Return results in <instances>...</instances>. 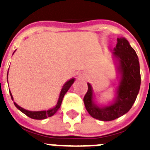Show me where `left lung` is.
I'll return each mask as SVG.
<instances>
[{
    "instance_id": "obj_1",
    "label": "left lung",
    "mask_w": 150,
    "mask_h": 150,
    "mask_svg": "<svg viewBox=\"0 0 150 150\" xmlns=\"http://www.w3.org/2000/svg\"><path fill=\"white\" fill-rule=\"evenodd\" d=\"M112 55L117 60V69L120 74L114 101L101 107L95 104L90 83H88V91L83 98L85 107L90 116L101 121H112L128 112L137 98L140 87L138 57L125 38H117Z\"/></svg>"
}]
</instances>
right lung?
<instances>
[{"mask_svg": "<svg viewBox=\"0 0 150 150\" xmlns=\"http://www.w3.org/2000/svg\"><path fill=\"white\" fill-rule=\"evenodd\" d=\"M7 76H8V73H7ZM8 81V80H7ZM74 79H70L67 83H65V84L64 85L63 87L62 88V91H61V93L60 95H59V100L57 102V104L54 108H52V109L48 110H43V111H29L27 110L24 109L22 107H19L16 103L14 102V104H15L16 107L18 108L21 112H22L23 113L28 116V117L31 118V119H34V120H44V119H46V118L50 117V116H53L55 114V112L58 111V110L61 107V104H62V100H63V98L64 96V95L66 94L68 89L70 88V87L72 86V84L74 83ZM10 96H11V98L12 100H13V98L12 96V94L11 92L10 91Z\"/></svg>", "mask_w": 150, "mask_h": 150, "instance_id": "add662e5", "label": "right lung"}]
</instances>
